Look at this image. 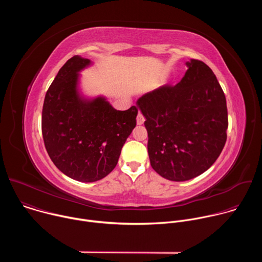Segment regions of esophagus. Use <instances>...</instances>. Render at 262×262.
I'll return each mask as SVG.
<instances>
[{"instance_id":"obj_1","label":"esophagus","mask_w":262,"mask_h":262,"mask_svg":"<svg viewBox=\"0 0 262 262\" xmlns=\"http://www.w3.org/2000/svg\"><path fill=\"white\" fill-rule=\"evenodd\" d=\"M144 121H145V117L142 115V113H140V112H139V114L137 116V124L141 125V124L144 123Z\"/></svg>"}]
</instances>
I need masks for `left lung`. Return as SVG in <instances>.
<instances>
[{
  "mask_svg": "<svg viewBox=\"0 0 262 262\" xmlns=\"http://www.w3.org/2000/svg\"><path fill=\"white\" fill-rule=\"evenodd\" d=\"M181 81L166 84L137 101L146 118L154 170L173 181L192 179L216 161L227 140L226 97L202 61L186 62Z\"/></svg>",
  "mask_w": 262,
  "mask_h": 262,
  "instance_id": "obj_1",
  "label": "left lung"
}]
</instances>
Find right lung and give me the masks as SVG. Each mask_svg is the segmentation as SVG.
I'll list each match as a JSON object with an SVG mask.
<instances>
[{"instance_id": "right-lung-1", "label": "right lung", "mask_w": 262, "mask_h": 262, "mask_svg": "<svg viewBox=\"0 0 262 262\" xmlns=\"http://www.w3.org/2000/svg\"><path fill=\"white\" fill-rule=\"evenodd\" d=\"M90 64L70 58L47 91L41 129L47 151L68 177L92 182L116 167L122 146L137 124L138 107L117 111L104 98L85 100L77 91L78 72Z\"/></svg>"}]
</instances>
